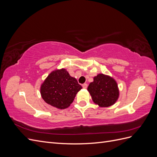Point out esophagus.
I'll use <instances>...</instances> for the list:
<instances>
[{
	"mask_svg": "<svg viewBox=\"0 0 157 157\" xmlns=\"http://www.w3.org/2000/svg\"><path fill=\"white\" fill-rule=\"evenodd\" d=\"M82 87L84 88H87V87H88V85H87V84H86V83H84V84H82Z\"/></svg>",
	"mask_w": 157,
	"mask_h": 157,
	"instance_id": "obj_1",
	"label": "esophagus"
}]
</instances>
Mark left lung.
Returning a JSON list of instances; mask_svg holds the SVG:
<instances>
[{
  "label": "left lung",
  "instance_id": "8db88e82",
  "mask_svg": "<svg viewBox=\"0 0 157 157\" xmlns=\"http://www.w3.org/2000/svg\"><path fill=\"white\" fill-rule=\"evenodd\" d=\"M92 100L99 107H107L115 103L119 96L118 86L113 78L99 74L88 87Z\"/></svg>",
  "mask_w": 157,
  "mask_h": 157
}]
</instances>
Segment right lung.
<instances>
[{
  "mask_svg": "<svg viewBox=\"0 0 157 157\" xmlns=\"http://www.w3.org/2000/svg\"><path fill=\"white\" fill-rule=\"evenodd\" d=\"M82 88L77 79L61 69L52 71L48 76L40 87V94L49 105L64 109L73 103L76 94Z\"/></svg>",
  "mask_w": 157,
  "mask_h": 157,
  "instance_id": "obj_1",
  "label": "right lung"
}]
</instances>
